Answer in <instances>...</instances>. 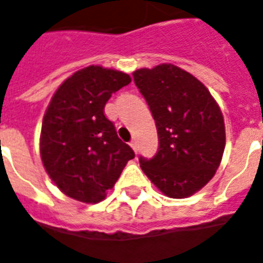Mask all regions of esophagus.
Instances as JSON below:
<instances>
[{
  "label": "esophagus",
  "instance_id": "34e87169",
  "mask_svg": "<svg viewBox=\"0 0 263 263\" xmlns=\"http://www.w3.org/2000/svg\"><path fill=\"white\" fill-rule=\"evenodd\" d=\"M129 145H131L132 149H134V151L138 152V144H136V140H132V142L129 143Z\"/></svg>",
  "mask_w": 263,
  "mask_h": 263
}]
</instances>
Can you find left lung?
<instances>
[{"label": "left lung", "mask_w": 263, "mask_h": 263, "mask_svg": "<svg viewBox=\"0 0 263 263\" xmlns=\"http://www.w3.org/2000/svg\"><path fill=\"white\" fill-rule=\"evenodd\" d=\"M156 123L159 148L139 158L143 173L175 199L199 191L215 175L226 144L223 115L204 85L173 64L134 72Z\"/></svg>", "instance_id": "left-lung-1"}]
</instances>
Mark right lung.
<instances>
[{"label":"right lung","instance_id":"right-lung-1","mask_svg":"<svg viewBox=\"0 0 263 263\" xmlns=\"http://www.w3.org/2000/svg\"><path fill=\"white\" fill-rule=\"evenodd\" d=\"M129 83L120 70L90 65L53 95L43 119L40 154L50 179L69 198L100 202L135 158L104 115L112 93Z\"/></svg>","mask_w":263,"mask_h":263}]
</instances>
